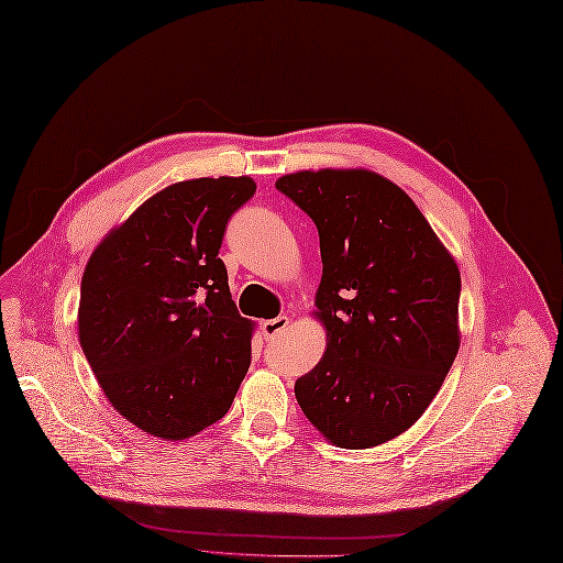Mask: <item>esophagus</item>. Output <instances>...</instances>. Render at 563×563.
Masks as SVG:
<instances>
[{"label":"esophagus","mask_w":563,"mask_h":563,"mask_svg":"<svg viewBox=\"0 0 563 563\" xmlns=\"http://www.w3.org/2000/svg\"><path fill=\"white\" fill-rule=\"evenodd\" d=\"M288 323H290L288 316H277V318H271V320H263L261 330H263V334H265L267 339H273V336L282 334V332L288 328Z\"/></svg>","instance_id":"esophagus-1"}]
</instances>
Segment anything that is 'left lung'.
Here are the masks:
<instances>
[{"label": "left lung", "mask_w": 563, "mask_h": 563, "mask_svg": "<svg viewBox=\"0 0 563 563\" xmlns=\"http://www.w3.org/2000/svg\"><path fill=\"white\" fill-rule=\"evenodd\" d=\"M277 190L313 220L328 347L296 398L343 449L394 440L423 415L459 355L461 273L398 185L368 169L296 172Z\"/></svg>", "instance_id": "1"}]
</instances>
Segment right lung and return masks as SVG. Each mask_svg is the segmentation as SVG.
I'll list each match as a JSON object with an SVG mask.
<instances>
[{"mask_svg": "<svg viewBox=\"0 0 563 563\" xmlns=\"http://www.w3.org/2000/svg\"><path fill=\"white\" fill-rule=\"evenodd\" d=\"M250 176L165 187L107 233L79 290V345L104 396L140 431L192 438L220 421L252 362L222 238L250 201Z\"/></svg>", "mask_w": 563, "mask_h": 563, "instance_id": "obj_1", "label": "right lung"}]
</instances>
